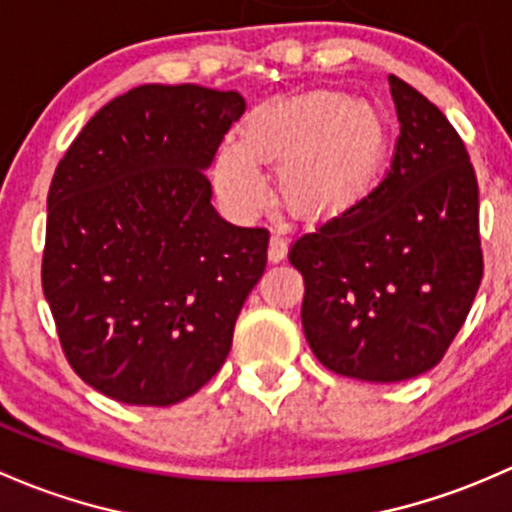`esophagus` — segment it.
I'll list each match as a JSON object with an SVG mask.
<instances>
[{"label":"esophagus","mask_w":512,"mask_h":512,"mask_svg":"<svg viewBox=\"0 0 512 512\" xmlns=\"http://www.w3.org/2000/svg\"><path fill=\"white\" fill-rule=\"evenodd\" d=\"M288 254V239L283 236V231H273L271 234V244H268V258H271L273 263L283 261Z\"/></svg>","instance_id":"1"}]
</instances>
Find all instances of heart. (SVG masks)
Listing matches in <instances>:
<instances>
[{
	"instance_id": "b5f03b06",
	"label": "heart",
	"mask_w": 512,
	"mask_h": 512,
	"mask_svg": "<svg viewBox=\"0 0 512 512\" xmlns=\"http://www.w3.org/2000/svg\"><path fill=\"white\" fill-rule=\"evenodd\" d=\"M384 145L382 120L370 105L318 93L256 113L244 145L219 152L214 179L231 207L256 212L268 194L258 162H273L298 212L333 214L367 192Z\"/></svg>"
}]
</instances>
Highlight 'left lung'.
Segmentation results:
<instances>
[{"label":"left lung","instance_id":"8db88e82","mask_svg":"<svg viewBox=\"0 0 512 512\" xmlns=\"http://www.w3.org/2000/svg\"><path fill=\"white\" fill-rule=\"evenodd\" d=\"M399 138L382 182L293 241L313 355L342 377L402 382L441 362L483 278L478 182L446 115L389 76Z\"/></svg>","mask_w":512,"mask_h":512}]
</instances>
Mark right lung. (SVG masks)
<instances>
[{"instance_id": "add662e5", "label": "right lung", "mask_w": 512, "mask_h": 512, "mask_svg": "<svg viewBox=\"0 0 512 512\" xmlns=\"http://www.w3.org/2000/svg\"><path fill=\"white\" fill-rule=\"evenodd\" d=\"M244 110L236 91L147 83L103 105L56 167L41 286L68 365L115 402L170 407L229 355L268 229L221 219L204 170Z\"/></svg>"}]
</instances>
